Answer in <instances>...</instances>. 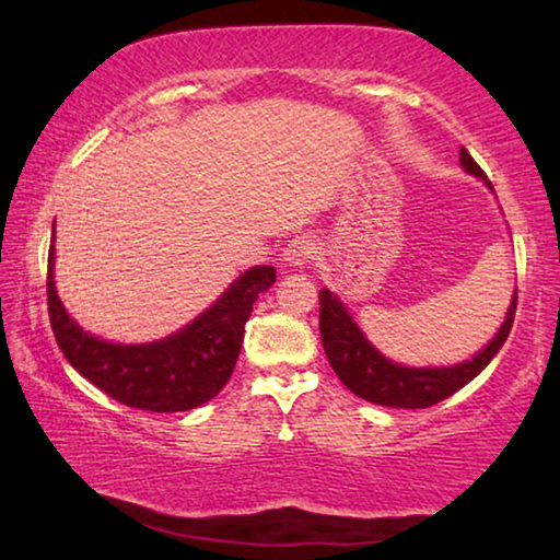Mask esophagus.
<instances>
[{"mask_svg":"<svg viewBox=\"0 0 560 560\" xmlns=\"http://www.w3.org/2000/svg\"><path fill=\"white\" fill-rule=\"evenodd\" d=\"M316 254H318V246H316L314 236L299 234L287 244V249H283V259H287L291 267H306V264L314 259Z\"/></svg>","mask_w":560,"mask_h":560,"instance_id":"1","label":"esophagus"}]
</instances>
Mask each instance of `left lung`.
Wrapping results in <instances>:
<instances>
[{
  "mask_svg": "<svg viewBox=\"0 0 560 560\" xmlns=\"http://www.w3.org/2000/svg\"><path fill=\"white\" fill-rule=\"evenodd\" d=\"M459 160L467 173L481 177L491 187L485 170L477 165V160L464 148H459ZM516 299L518 296L511 299L506 320L499 328L497 338L479 355L454 368H402L390 363V360L383 358L368 343L353 324V318L346 314L343 303L326 289L318 293L320 340H324L330 368H334L350 393L375 405L417 410V407H432L447 400L450 395L462 390L464 385L485 371L511 334L516 316Z\"/></svg>",
  "mask_w": 560,
  "mask_h": 560,
  "instance_id": "8db88e82",
  "label": "left lung"
}]
</instances>
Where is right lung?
Wrapping results in <instances>:
<instances>
[{
    "label": "right lung",
    "mask_w": 560,
    "mask_h": 560,
    "mask_svg": "<svg viewBox=\"0 0 560 560\" xmlns=\"http://www.w3.org/2000/svg\"><path fill=\"white\" fill-rule=\"evenodd\" d=\"M51 264L54 246L46 273V303L54 338L66 360L113 400L150 412L192 410L222 390L240 358L254 301L277 281L273 267H254L179 334L148 346H116L83 334L69 318L56 296Z\"/></svg>",
    "instance_id": "right-lung-1"
}]
</instances>
